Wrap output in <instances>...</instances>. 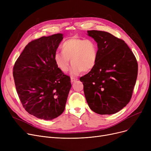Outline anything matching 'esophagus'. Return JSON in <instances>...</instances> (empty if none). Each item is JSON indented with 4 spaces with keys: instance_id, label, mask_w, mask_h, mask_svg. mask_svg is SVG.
<instances>
[{
    "instance_id": "34e87169",
    "label": "esophagus",
    "mask_w": 151,
    "mask_h": 151,
    "mask_svg": "<svg viewBox=\"0 0 151 151\" xmlns=\"http://www.w3.org/2000/svg\"><path fill=\"white\" fill-rule=\"evenodd\" d=\"M70 79H71V82H75V81H77L78 80V78H73V77H71L70 78Z\"/></svg>"
}]
</instances>
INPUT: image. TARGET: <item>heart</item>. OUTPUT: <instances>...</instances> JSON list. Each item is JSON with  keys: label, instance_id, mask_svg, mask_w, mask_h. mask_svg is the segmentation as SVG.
<instances>
[{"label": "heart", "instance_id": "b5f03b06", "mask_svg": "<svg viewBox=\"0 0 151 151\" xmlns=\"http://www.w3.org/2000/svg\"><path fill=\"white\" fill-rule=\"evenodd\" d=\"M61 47L62 52L54 54V60L63 72H67L71 62L73 65L70 73L73 76L88 71L96 65L98 46L93 40L73 37L63 42Z\"/></svg>", "mask_w": 151, "mask_h": 151}]
</instances>
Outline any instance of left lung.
<instances>
[{
	"mask_svg": "<svg viewBox=\"0 0 151 151\" xmlns=\"http://www.w3.org/2000/svg\"><path fill=\"white\" fill-rule=\"evenodd\" d=\"M97 43L95 67L80 78L89 108L99 114H113L127 105L138 75V62L124 40L107 32L88 30Z\"/></svg>",
	"mask_w": 151,
	"mask_h": 151,
	"instance_id": "8db88e82",
	"label": "left lung"
}]
</instances>
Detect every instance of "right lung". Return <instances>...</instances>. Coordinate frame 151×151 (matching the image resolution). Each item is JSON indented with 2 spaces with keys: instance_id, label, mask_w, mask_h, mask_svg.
<instances>
[{
  "instance_id": "1",
  "label": "right lung",
  "mask_w": 151,
  "mask_h": 151,
  "mask_svg": "<svg viewBox=\"0 0 151 151\" xmlns=\"http://www.w3.org/2000/svg\"><path fill=\"white\" fill-rule=\"evenodd\" d=\"M63 34L42 37L29 42L13 67L18 97L26 111L52 120L65 109L71 87L70 76L58 68L54 54Z\"/></svg>"
}]
</instances>
